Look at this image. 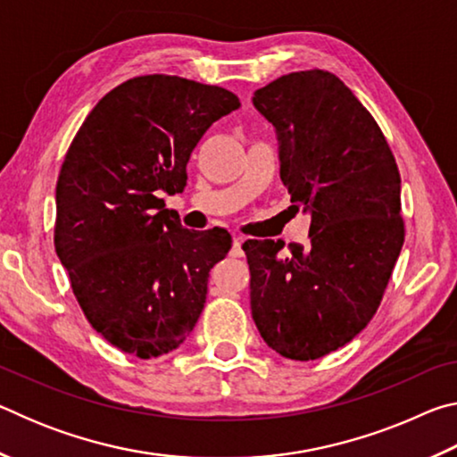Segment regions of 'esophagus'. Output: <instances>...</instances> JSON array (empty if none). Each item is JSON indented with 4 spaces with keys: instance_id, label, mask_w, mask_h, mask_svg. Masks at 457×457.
Masks as SVG:
<instances>
[{
    "instance_id": "esophagus-1",
    "label": "esophagus",
    "mask_w": 457,
    "mask_h": 457,
    "mask_svg": "<svg viewBox=\"0 0 457 457\" xmlns=\"http://www.w3.org/2000/svg\"><path fill=\"white\" fill-rule=\"evenodd\" d=\"M242 244H244V237L242 236H234V247H231V256H234V258H242L244 256Z\"/></svg>"
}]
</instances>
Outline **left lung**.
I'll use <instances>...</instances> for the list:
<instances>
[{
  "instance_id": "8db88e82",
  "label": "left lung",
  "mask_w": 457,
  "mask_h": 457,
  "mask_svg": "<svg viewBox=\"0 0 457 457\" xmlns=\"http://www.w3.org/2000/svg\"><path fill=\"white\" fill-rule=\"evenodd\" d=\"M253 106L272 122L292 207L311 242L247 239L252 319L270 349L314 361L373 319L405 239L395 157L370 112L327 71L280 76Z\"/></svg>"
}]
</instances>
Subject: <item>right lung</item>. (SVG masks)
<instances>
[{
    "label": "right lung",
    "mask_w": 457,
    "mask_h": 457,
    "mask_svg": "<svg viewBox=\"0 0 457 457\" xmlns=\"http://www.w3.org/2000/svg\"><path fill=\"white\" fill-rule=\"evenodd\" d=\"M239 108L221 87L149 74L100 98L56 183L54 245L87 320L138 359L175 351L195 327L226 229H185L161 193H181L215 120Z\"/></svg>",
    "instance_id": "right-lung-1"
}]
</instances>
